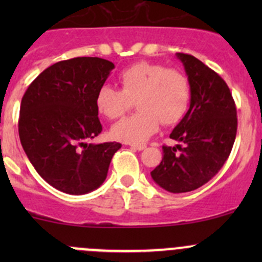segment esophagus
<instances>
[{
  "label": "esophagus",
  "mask_w": 262,
  "mask_h": 262,
  "mask_svg": "<svg viewBox=\"0 0 262 262\" xmlns=\"http://www.w3.org/2000/svg\"><path fill=\"white\" fill-rule=\"evenodd\" d=\"M132 148H134V149H137V150H143V149H146V144H132L130 146Z\"/></svg>",
  "instance_id": "esophagus-1"
}]
</instances>
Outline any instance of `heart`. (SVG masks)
Wrapping results in <instances>:
<instances>
[{
    "label": "heart",
    "mask_w": 262,
    "mask_h": 262,
    "mask_svg": "<svg viewBox=\"0 0 262 262\" xmlns=\"http://www.w3.org/2000/svg\"><path fill=\"white\" fill-rule=\"evenodd\" d=\"M120 90L105 84L95 97L96 109L109 119L120 118L132 109L138 113L116 123L112 136L125 143L139 144L156 133L158 125H173L186 114L190 84L184 73L161 64L139 62L119 75Z\"/></svg>",
    "instance_id": "1"
}]
</instances>
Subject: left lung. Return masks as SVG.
<instances>
[{"label": "left lung", "mask_w": 262, "mask_h": 262, "mask_svg": "<svg viewBox=\"0 0 262 262\" xmlns=\"http://www.w3.org/2000/svg\"><path fill=\"white\" fill-rule=\"evenodd\" d=\"M190 84V107L170 138L176 147H162L163 157L150 172L166 191L187 192L207 184L223 167L237 133L233 97L223 78L202 60L176 53Z\"/></svg>", "instance_id": "left-lung-1"}]
</instances>
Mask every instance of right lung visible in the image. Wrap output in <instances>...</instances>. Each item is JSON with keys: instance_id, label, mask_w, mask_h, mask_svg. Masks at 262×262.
Returning a JSON list of instances; mask_svg holds the SVG:
<instances>
[{"instance_id": "add662e5", "label": "right lung", "mask_w": 262, "mask_h": 262, "mask_svg": "<svg viewBox=\"0 0 262 262\" xmlns=\"http://www.w3.org/2000/svg\"><path fill=\"white\" fill-rule=\"evenodd\" d=\"M114 68L97 57L62 60L31 82L21 100V146L36 172L66 194L96 190L121 147L87 143L102 130L95 97Z\"/></svg>"}]
</instances>
